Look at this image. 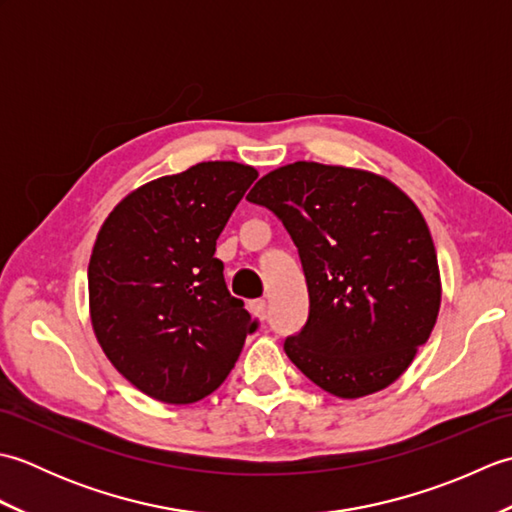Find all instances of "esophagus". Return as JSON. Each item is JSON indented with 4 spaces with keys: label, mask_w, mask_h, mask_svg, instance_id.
I'll return each mask as SVG.
<instances>
[{
    "label": "esophagus",
    "mask_w": 512,
    "mask_h": 512,
    "mask_svg": "<svg viewBox=\"0 0 512 512\" xmlns=\"http://www.w3.org/2000/svg\"><path fill=\"white\" fill-rule=\"evenodd\" d=\"M250 312H253L257 319H266L268 317V303L264 299H255L253 303H250Z\"/></svg>",
    "instance_id": "1"
}]
</instances>
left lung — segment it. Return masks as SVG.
Listing matches in <instances>:
<instances>
[{
	"mask_svg": "<svg viewBox=\"0 0 512 512\" xmlns=\"http://www.w3.org/2000/svg\"><path fill=\"white\" fill-rule=\"evenodd\" d=\"M266 206L299 250L310 310L284 343L314 385L361 398L405 372L440 310L436 246L418 206L361 169L295 162L259 180Z\"/></svg>",
	"mask_w": 512,
	"mask_h": 512,
	"instance_id": "left-lung-1",
	"label": "left lung"
}]
</instances>
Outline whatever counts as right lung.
<instances>
[{
  "label": "right lung",
  "instance_id": "right-lung-1",
  "mask_svg": "<svg viewBox=\"0 0 512 512\" xmlns=\"http://www.w3.org/2000/svg\"><path fill=\"white\" fill-rule=\"evenodd\" d=\"M257 171L200 162L129 193L101 226L88 286L105 356L143 394L189 405L220 387L259 328L215 242Z\"/></svg>",
  "mask_w": 512,
  "mask_h": 512
}]
</instances>
